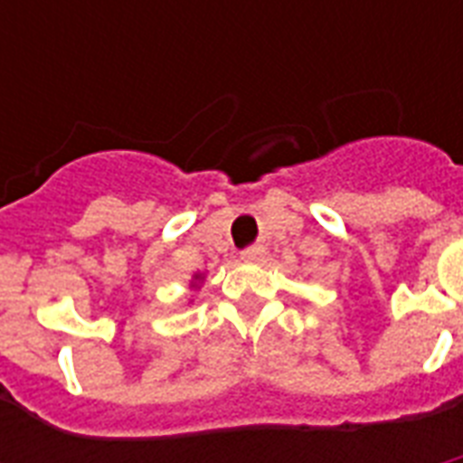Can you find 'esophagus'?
I'll use <instances>...</instances> for the list:
<instances>
[{
	"mask_svg": "<svg viewBox=\"0 0 463 463\" xmlns=\"http://www.w3.org/2000/svg\"><path fill=\"white\" fill-rule=\"evenodd\" d=\"M264 254H267L264 245H250V247H245L242 252H240V257H242L245 261H260V260H264Z\"/></svg>",
	"mask_w": 463,
	"mask_h": 463,
	"instance_id": "obj_1",
	"label": "esophagus"
}]
</instances>
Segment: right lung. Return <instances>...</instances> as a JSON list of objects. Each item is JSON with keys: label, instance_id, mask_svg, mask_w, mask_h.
<instances>
[{"label": "right lung", "instance_id": "obj_1", "mask_svg": "<svg viewBox=\"0 0 463 463\" xmlns=\"http://www.w3.org/2000/svg\"><path fill=\"white\" fill-rule=\"evenodd\" d=\"M196 279H199V276H196Z\"/></svg>", "mask_w": 463, "mask_h": 463}]
</instances>
